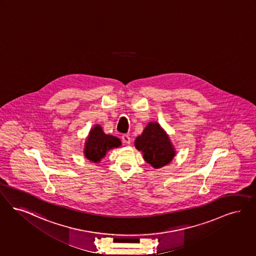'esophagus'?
Instances as JSON below:
<instances>
[{
    "mask_svg": "<svg viewBox=\"0 0 256 256\" xmlns=\"http://www.w3.org/2000/svg\"><path fill=\"white\" fill-rule=\"evenodd\" d=\"M122 140H123L124 143L130 144V137L128 134H124L122 136Z\"/></svg>",
    "mask_w": 256,
    "mask_h": 256,
    "instance_id": "esophagus-1",
    "label": "esophagus"
}]
</instances>
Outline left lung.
<instances>
[{"instance_id":"obj_1","label":"left lung","mask_w":256,"mask_h":256,"mask_svg":"<svg viewBox=\"0 0 256 256\" xmlns=\"http://www.w3.org/2000/svg\"><path fill=\"white\" fill-rule=\"evenodd\" d=\"M135 148L142 152L144 160L154 168L170 164L176 155L168 134L157 122H150L143 132L136 137Z\"/></svg>"}]
</instances>
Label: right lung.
<instances>
[{
  "instance_id": "1",
  "label": "right lung",
  "mask_w": 256,
  "mask_h": 256,
  "mask_svg": "<svg viewBox=\"0 0 256 256\" xmlns=\"http://www.w3.org/2000/svg\"><path fill=\"white\" fill-rule=\"evenodd\" d=\"M122 146L119 138L102 132V126L98 124L90 128L86 138L84 155L92 163H100L106 154L113 148Z\"/></svg>"
}]
</instances>
